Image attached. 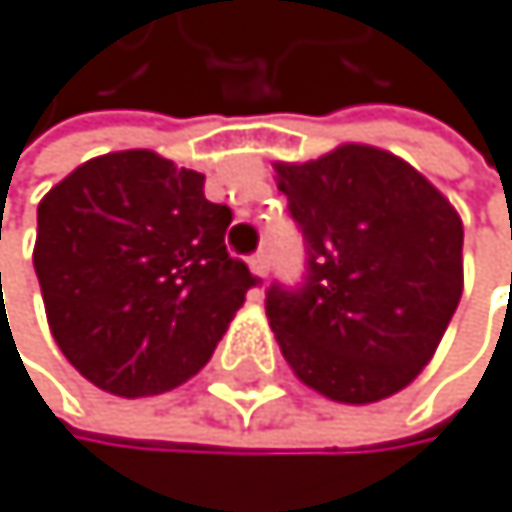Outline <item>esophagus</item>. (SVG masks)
<instances>
[{
	"instance_id": "34e87169",
	"label": "esophagus",
	"mask_w": 512,
	"mask_h": 512,
	"mask_svg": "<svg viewBox=\"0 0 512 512\" xmlns=\"http://www.w3.org/2000/svg\"><path fill=\"white\" fill-rule=\"evenodd\" d=\"M250 269H253V275L266 278V275H269V256H266V253H256V256H250Z\"/></svg>"
}]
</instances>
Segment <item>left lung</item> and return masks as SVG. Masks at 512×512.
<instances>
[{
    "label": "left lung",
    "mask_w": 512,
    "mask_h": 512,
    "mask_svg": "<svg viewBox=\"0 0 512 512\" xmlns=\"http://www.w3.org/2000/svg\"><path fill=\"white\" fill-rule=\"evenodd\" d=\"M307 243L300 288L266 313L310 389L348 405L405 389L434 358L462 297V221L421 173L373 145L275 164Z\"/></svg>",
    "instance_id": "1"
}]
</instances>
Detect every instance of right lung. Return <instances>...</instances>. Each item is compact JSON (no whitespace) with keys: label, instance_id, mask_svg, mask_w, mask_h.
<instances>
[{"label":"right lung","instance_id":"1","mask_svg":"<svg viewBox=\"0 0 512 512\" xmlns=\"http://www.w3.org/2000/svg\"><path fill=\"white\" fill-rule=\"evenodd\" d=\"M231 208L161 154L113 151L37 205L34 272L69 364L113 396H158L208 364L259 278L224 246Z\"/></svg>","mask_w":512,"mask_h":512}]
</instances>
